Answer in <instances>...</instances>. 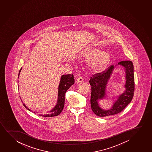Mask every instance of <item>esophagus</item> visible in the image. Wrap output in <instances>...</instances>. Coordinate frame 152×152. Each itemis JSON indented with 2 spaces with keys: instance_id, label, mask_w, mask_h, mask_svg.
<instances>
[{
  "instance_id": "obj_1",
  "label": "esophagus",
  "mask_w": 152,
  "mask_h": 152,
  "mask_svg": "<svg viewBox=\"0 0 152 152\" xmlns=\"http://www.w3.org/2000/svg\"><path fill=\"white\" fill-rule=\"evenodd\" d=\"M84 81V79L83 78V77L79 76L77 79V83H83Z\"/></svg>"
}]
</instances>
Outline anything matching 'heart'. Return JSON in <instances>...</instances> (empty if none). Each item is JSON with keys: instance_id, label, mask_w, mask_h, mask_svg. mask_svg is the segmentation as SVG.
<instances>
[{"instance_id": "b5f03b06", "label": "heart", "mask_w": 152, "mask_h": 152, "mask_svg": "<svg viewBox=\"0 0 152 152\" xmlns=\"http://www.w3.org/2000/svg\"><path fill=\"white\" fill-rule=\"evenodd\" d=\"M81 59L89 60L88 68L95 73H99L104 71L108 65L111 60L110 54L108 52L103 51L99 48H86L79 54Z\"/></svg>"}]
</instances>
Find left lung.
Segmentation results:
<instances>
[{"instance_id": "8db88e82", "label": "left lung", "mask_w": 152, "mask_h": 152, "mask_svg": "<svg viewBox=\"0 0 152 152\" xmlns=\"http://www.w3.org/2000/svg\"><path fill=\"white\" fill-rule=\"evenodd\" d=\"M118 64L124 67L126 79L124 87L126 90L118 97L110 109L104 110L101 108L98 101L105 96L107 84L114 69V66L111 65L102 73H97L93 75L89 81L92 86L90 99L91 109L97 116L104 117L121 113L130 103L134 96V81L133 63L131 61H123L118 62Z\"/></svg>"}]
</instances>
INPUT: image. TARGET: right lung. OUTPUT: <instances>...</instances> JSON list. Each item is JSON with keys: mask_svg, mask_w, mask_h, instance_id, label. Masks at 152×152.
<instances>
[{"mask_svg": "<svg viewBox=\"0 0 152 152\" xmlns=\"http://www.w3.org/2000/svg\"><path fill=\"white\" fill-rule=\"evenodd\" d=\"M22 67L20 70V72L18 74V77L20 75V72L22 70ZM74 78L73 75L67 74V75H63L61 76L60 81L59 87H58V100L57 104L55 107L53 108L51 110L48 112V113L46 114H39L40 116H44V117H53V116H57L60 114L63 110L64 106V101H65V94L67 90L69 89L71 86L74 83ZM27 110L32 111L30 109L28 108L26 105L23 104ZM34 113H38L34 112Z\"/></svg>", "mask_w": 152, "mask_h": 152, "instance_id": "add662e5", "label": "right lung"}]
</instances>
